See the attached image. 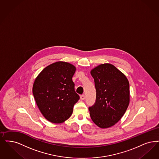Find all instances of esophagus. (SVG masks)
<instances>
[{"label":"esophagus","mask_w":159,"mask_h":159,"mask_svg":"<svg viewBox=\"0 0 159 159\" xmlns=\"http://www.w3.org/2000/svg\"><path fill=\"white\" fill-rule=\"evenodd\" d=\"M85 99V96L84 95H82L80 96V99L81 100H84Z\"/></svg>","instance_id":"1"}]
</instances>
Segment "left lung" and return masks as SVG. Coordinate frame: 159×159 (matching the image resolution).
Wrapping results in <instances>:
<instances>
[{
    "label": "left lung",
    "mask_w": 159,
    "mask_h": 159,
    "mask_svg": "<svg viewBox=\"0 0 159 159\" xmlns=\"http://www.w3.org/2000/svg\"><path fill=\"white\" fill-rule=\"evenodd\" d=\"M95 80V104L90 116L97 126L107 128L121 120L129 103V84L127 77L114 65L100 64L90 71Z\"/></svg>",
    "instance_id": "obj_1"
}]
</instances>
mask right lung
Returning a JSON list of instances; mask_svg holds the SVG:
<instances>
[{"instance_id":"right-lung-1","label":"right lung","mask_w":159,"mask_h":159,"mask_svg":"<svg viewBox=\"0 0 159 159\" xmlns=\"http://www.w3.org/2000/svg\"><path fill=\"white\" fill-rule=\"evenodd\" d=\"M76 67L57 61L47 66L36 77L32 93L45 118L52 123L61 124L69 119L80 97L72 80Z\"/></svg>"}]
</instances>
